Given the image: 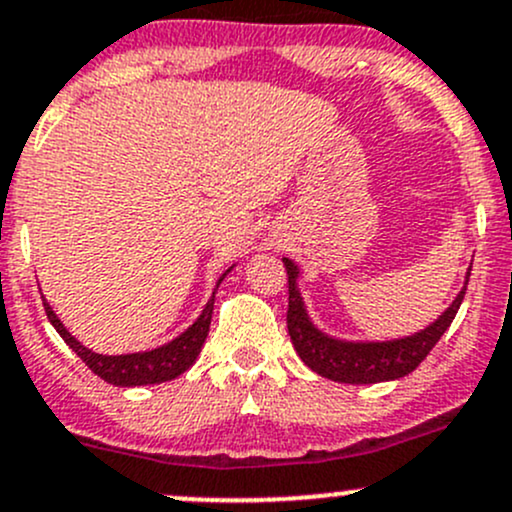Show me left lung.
Instances as JSON below:
<instances>
[{
	"instance_id": "left-lung-1",
	"label": "left lung",
	"mask_w": 512,
	"mask_h": 512,
	"mask_svg": "<svg viewBox=\"0 0 512 512\" xmlns=\"http://www.w3.org/2000/svg\"><path fill=\"white\" fill-rule=\"evenodd\" d=\"M284 267H287L289 279L287 328L289 336H292L294 348H297L299 358L304 360L314 373H319L321 378L336 380V383L373 385L410 375L412 370L427 358L429 351L437 346V341L444 336L446 328L451 326V321H454L456 311H459L466 294L464 287L459 297L454 299V304H451L432 326L414 333L410 338H400V341L387 343H346L336 341V338H328L311 326L297 292V265L284 257ZM466 284H469V279H466Z\"/></svg>"
}]
</instances>
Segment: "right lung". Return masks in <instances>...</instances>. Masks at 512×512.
<instances>
[{
    "instance_id": "right-lung-1",
    "label": "right lung",
    "mask_w": 512,
    "mask_h": 512,
    "mask_svg": "<svg viewBox=\"0 0 512 512\" xmlns=\"http://www.w3.org/2000/svg\"><path fill=\"white\" fill-rule=\"evenodd\" d=\"M223 277L218 279V284L223 282ZM213 301H215V294L206 304L203 314L198 316L196 324L188 328V331L181 333L179 338H174L171 343H166V346L161 348H154V351L149 353H132V355H100V353L88 351V348L80 346L71 333L63 328V324L58 321V316L53 314V309L48 306L46 299H43V309H46L48 321H51L53 328L61 333L63 341L78 353V358L83 360V363L88 365L98 378H102L110 385L137 387V385L166 383V380L179 378L181 373H186V370L191 368L196 355L201 353L203 341H206L208 336V328H211Z\"/></svg>"
}]
</instances>
